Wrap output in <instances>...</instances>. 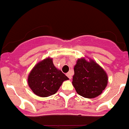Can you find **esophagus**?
<instances>
[{"label": "esophagus", "mask_w": 129, "mask_h": 129, "mask_svg": "<svg viewBox=\"0 0 129 129\" xmlns=\"http://www.w3.org/2000/svg\"><path fill=\"white\" fill-rule=\"evenodd\" d=\"M67 77H68V78L70 79H72V74H71V73L70 72H68L67 74Z\"/></svg>", "instance_id": "esophagus-1"}]
</instances>
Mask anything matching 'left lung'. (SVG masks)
<instances>
[{"instance_id":"left-lung-1","label":"left lung","mask_w":129,"mask_h":129,"mask_svg":"<svg viewBox=\"0 0 129 129\" xmlns=\"http://www.w3.org/2000/svg\"><path fill=\"white\" fill-rule=\"evenodd\" d=\"M108 76L96 62L85 58L78 59L74 67L72 85L79 95L86 98H94L105 89Z\"/></svg>"}]
</instances>
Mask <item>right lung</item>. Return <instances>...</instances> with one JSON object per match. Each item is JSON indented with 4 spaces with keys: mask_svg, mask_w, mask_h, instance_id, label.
I'll return each mask as SVG.
<instances>
[{
    "mask_svg": "<svg viewBox=\"0 0 129 129\" xmlns=\"http://www.w3.org/2000/svg\"><path fill=\"white\" fill-rule=\"evenodd\" d=\"M68 79L64 74L55 68L52 58L48 57L33 68L28 75V83L35 95L45 98L55 94L62 82Z\"/></svg>",
    "mask_w": 129,
    "mask_h": 129,
    "instance_id": "add662e5",
    "label": "right lung"
}]
</instances>
